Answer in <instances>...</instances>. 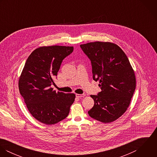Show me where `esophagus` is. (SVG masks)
Masks as SVG:
<instances>
[{"label":"esophagus","mask_w":157,"mask_h":157,"mask_svg":"<svg viewBox=\"0 0 157 157\" xmlns=\"http://www.w3.org/2000/svg\"><path fill=\"white\" fill-rule=\"evenodd\" d=\"M76 97L77 98H82V97H83L85 96V94H77L76 95Z\"/></svg>","instance_id":"1"}]
</instances>
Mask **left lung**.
Masks as SVG:
<instances>
[{
	"label": "left lung",
	"instance_id": "left-lung-1",
	"mask_svg": "<svg viewBox=\"0 0 157 157\" xmlns=\"http://www.w3.org/2000/svg\"><path fill=\"white\" fill-rule=\"evenodd\" d=\"M91 62L93 79L99 81L101 91L91 95L94 105L90 117L104 123H111L126 111L133 96L134 71L123 51L111 42H95L80 45Z\"/></svg>",
	"mask_w": 157,
	"mask_h": 157
}]
</instances>
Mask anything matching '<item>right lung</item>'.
<instances>
[{"label": "right lung", "instance_id": "1", "mask_svg": "<svg viewBox=\"0 0 157 157\" xmlns=\"http://www.w3.org/2000/svg\"><path fill=\"white\" fill-rule=\"evenodd\" d=\"M73 46H42L26 60L19 80V92L31 114L40 122L51 125L65 119L75 98L74 94L56 92L51 88L63 60Z\"/></svg>", "mask_w": 157, "mask_h": 157}]
</instances>
